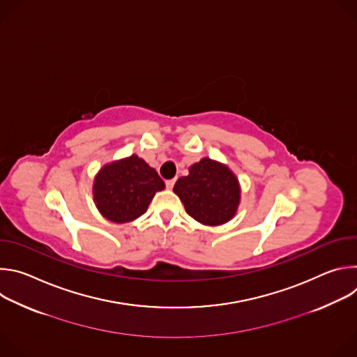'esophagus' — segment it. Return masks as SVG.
Returning a JSON list of instances; mask_svg holds the SVG:
<instances>
[{"label": "esophagus", "mask_w": 357, "mask_h": 357, "mask_svg": "<svg viewBox=\"0 0 357 357\" xmlns=\"http://www.w3.org/2000/svg\"><path fill=\"white\" fill-rule=\"evenodd\" d=\"M175 182H176V179L174 178V179H168L165 183H167V188L168 189H172L174 188V185H175Z\"/></svg>", "instance_id": "obj_1"}]
</instances>
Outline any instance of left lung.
Listing matches in <instances>:
<instances>
[{"instance_id": "1", "label": "left lung", "mask_w": 357, "mask_h": 357, "mask_svg": "<svg viewBox=\"0 0 357 357\" xmlns=\"http://www.w3.org/2000/svg\"><path fill=\"white\" fill-rule=\"evenodd\" d=\"M174 192L186 213L206 226H219L234 218L240 203L236 175L223 164L202 158L189 168V175L176 181Z\"/></svg>"}]
</instances>
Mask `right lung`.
I'll list each match as a JSON object with an SVG mask.
<instances>
[{
	"instance_id": "add662e5",
	"label": "right lung",
	"mask_w": 357,
	"mask_h": 357,
	"mask_svg": "<svg viewBox=\"0 0 357 357\" xmlns=\"http://www.w3.org/2000/svg\"><path fill=\"white\" fill-rule=\"evenodd\" d=\"M165 188L157 171L142 158L110 162L98 171L93 183V197L98 212L114 223L132 222L142 216L154 195Z\"/></svg>"
}]
</instances>
